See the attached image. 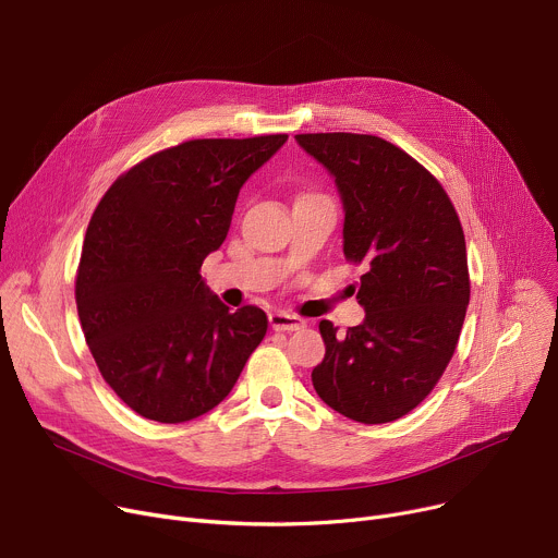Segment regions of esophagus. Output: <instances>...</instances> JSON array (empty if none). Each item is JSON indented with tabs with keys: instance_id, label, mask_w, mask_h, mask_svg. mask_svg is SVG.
Returning <instances> with one entry per match:
<instances>
[{
	"instance_id": "esophagus-1",
	"label": "esophagus",
	"mask_w": 558,
	"mask_h": 558,
	"mask_svg": "<svg viewBox=\"0 0 558 558\" xmlns=\"http://www.w3.org/2000/svg\"><path fill=\"white\" fill-rule=\"evenodd\" d=\"M269 323L276 331H293V329H301L305 327V320L293 316V314H287V312H271L269 314Z\"/></svg>"
}]
</instances>
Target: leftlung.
I'll return each instance as SVG.
<instances>
[{
	"label": "left lung",
	"instance_id": "1",
	"mask_svg": "<svg viewBox=\"0 0 558 558\" xmlns=\"http://www.w3.org/2000/svg\"><path fill=\"white\" fill-rule=\"evenodd\" d=\"M343 199V253L365 265V320L339 333L320 320L325 359L312 373L333 411L386 424L417 408L447 369L471 295L460 217L441 183L401 147L350 132L295 134Z\"/></svg>",
	"mask_w": 558,
	"mask_h": 558
}]
</instances>
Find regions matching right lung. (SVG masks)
<instances>
[{"label": "right lung", "mask_w": 558, "mask_h": 558, "mask_svg": "<svg viewBox=\"0 0 558 558\" xmlns=\"http://www.w3.org/2000/svg\"><path fill=\"white\" fill-rule=\"evenodd\" d=\"M287 134L193 138L123 172L98 202L76 274L85 341L107 386L145 420L191 422L225 399L267 333L202 280L242 183Z\"/></svg>", "instance_id": "add662e5"}]
</instances>
